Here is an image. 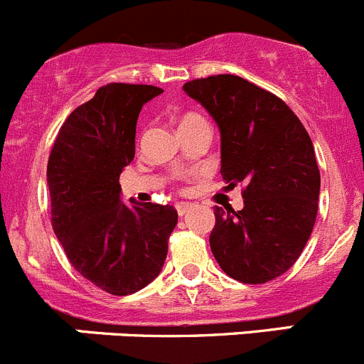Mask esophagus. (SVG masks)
Returning <instances> with one entry per match:
<instances>
[{
  "instance_id": "obj_1",
  "label": "esophagus",
  "mask_w": 364,
  "mask_h": 364,
  "mask_svg": "<svg viewBox=\"0 0 364 364\" xmlns=\"http://www.w3.org/2000/svg\"><path fill=\"white\" fill-rule=\"evenodd\" d=\"M190 208H192V205H190V203H178V205H176V210H178V213H179V215H185V213L186 212H188V210Z\"/></svg>"
}]
</instances>
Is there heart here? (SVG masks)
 Here are the masks:
<instances>
[{"label":"heart","instance_id":"obj_1","mask_svg":"<svg viewBox=\"0 0 364 364\" xmlns=\"http://www.w3.org/2000/svg\"><path fill=\"white\" fill-rule=\"evenodd\" d=\"M205 122L206 120L201 117V114L193 113V111H188V113H183L181 117H179L178 125H179V131H181V129L192 127V125H198V124H205Z\"/></svg>","mask_w":364,"mask_h":364}]
</instances>
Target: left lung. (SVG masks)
I'll return each instance as SVG.
<instances>
[{
	"instance_id": "1",
	"label": "left lung",
	"mask_w": 364,
	"mask_h": 364,
	"mask_svg": "<svg viewBox=\"0 0 364 364\" xmlns=\"http://www.w3.org/2000/svg\"><path fill=\"white\" fill-rule=\"evenodd\" d=\"M183 90L219 127L228 188L244 185L242 210H213V257L228 277L266 284L296 262L314 228L320 168L311 136L284 100L237 75L190 80Z\"/></svg>"
}]
</instances>
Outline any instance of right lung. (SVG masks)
Listing matches in <instances>:
<instances>
[{
	"label": "right lung",
	"mask_w": 364,
	"mask_h": 364,
	"mask_svg": "<svg viewBox=\"0 0 364 364\" xmlns=\"http://www.w3.org/2000/svg\"><path fill=\"white\" fill-rule=\"evenodd\" d=\"M159 93L145 84H105L66 118L50 152L53 232L71 266L114 296L144 289L161 273L178 224L174 206L120 199L138 114Z\"/></svg>",
	"instance_id": "add662e5"
}]
</instances>
